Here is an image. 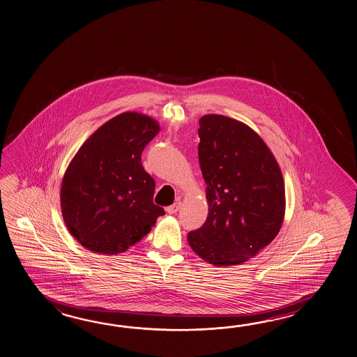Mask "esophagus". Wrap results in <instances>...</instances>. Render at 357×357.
<instances>
[{
    "label": "esophagus",
    "instance_id": "esophagus-1",
    "mask_svg": "<svg viewBox=\"0 0 357 357\" xmlns=\"http://www.w3.org/2000/svg\"><path fill=\"white\" fill-rule=\"evenodd\" d=\"M180 206H181V202L180 200H177L175 204L169 205L167 208L168 214H176V213L178 212V209H180Z\"/></svg>",
    "mask_w": 357,
    "mask_h": 357
}]
</instances>
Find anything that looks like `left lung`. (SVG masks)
Listing matches in <instances>:
<instances>
[{
    "instance_id": "1",
    "label": "left lung",
    "mask_w": 357,
    "mask_h": 357,
    "mask_svg": "<svg viewBox=\"0 0 357 357\" xmlns=\"http://www.w3.org/2000/svg\"><path fill=\"white\" fill-rule=\"evenodd\" d=\"M199 126L209 212L188 241L209 264H243L281 229L286 208L281 168L263 139L243 122L205 114Z\"/></svg>"
}]
</instances>
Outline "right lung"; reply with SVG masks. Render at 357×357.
<instances>
[{
	"label": "right lung",
	"mask_w": 357,
	"mask_h": 357,
	"mask_svg": "<svg viewBox=\"0 0 357 357\" xmlns=\"http://www.w3.org/2000/svg\"><path fill=\"white\" fill-rule=\"evenodd\" d=\"M160 131L146 114L123 112L86 139L61 185V213L88 250L116 255L151 232L165 209L153 203L155 182L142 153Z\"/></svg>",
	"instance_id": "right-lung-1"
}]
</instances>
